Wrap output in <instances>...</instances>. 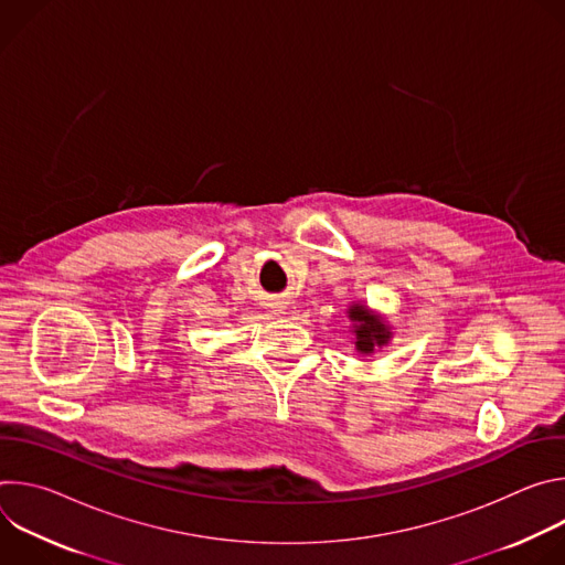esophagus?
Returning <instances> with one entry per match:
<instances>
[{"label":"esophagus","mask_w":565,"mask_h":565,"mask_svg":"<svg viewBox=\"0 0 565 565\" xmlns=\"http://www.w3.org/2000/svg\"><path fill=\"white\" fill-rule=\"evenodd\" d=\"M275 312H281V306H275Z\"/></svg>","instance_id":"34e87169"}]
</instances>
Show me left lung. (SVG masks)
I'll list each match as a JSON object with an SVG mask.
<instances>
[{
  "label": "left lung",
  "mask_w": 565,
  "mask_h": 565,
  "mask_svg": "<svg viewBox=\"0 0 565 565\" xmlns=\"http://www.w3.org/2000/svg\"><path fill=\"white\" fill-rule=\"evenodd\" d=\"M347 317L351 321L349 335L358 355H373L391 344L393 327L382 312L371 310L366 301H351Z\"/></svg>",
  "instance_id": "left-lung-1"
}]
</instances>
